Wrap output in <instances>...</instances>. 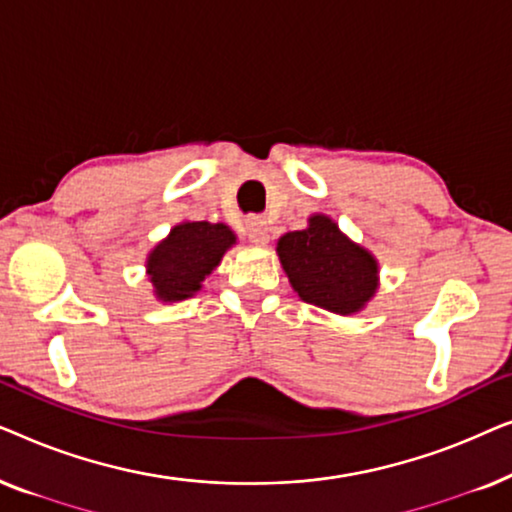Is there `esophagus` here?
<instances>
[{
  "label": "esophagus",
  "mask_w": 512,
  "mask_h": 512,
  "mask_svg": "<svg viewBox=\"0 0 512 512\" xmlns=\"http://www.w3.org/2000/svg\"><path fill=\"white\" fill-rule=\"evenodd\" d=\"M247 235L254 244H265V242H268V226H265L263 219H249L247 221Z\"/></svg>",
  "instance_id": "1"
}]
</instances>
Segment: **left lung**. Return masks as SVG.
<instances>
[{"mask_svg":"<svg viewBox=\"0 0 512 512\" xmlns=\"http://www.w3.org/2000/svg\"><path fill=\"white\" fill-rule=\"evenodd\" d=\"M277 254L298 296L328 312H359L377 291L375 258L349 242L328 216H312L310 228L286 233Z\"/></svg>","mask_w":512,"mask_h":512,"instance_id":"8db88e82","label":"left lung"}]
</instances>
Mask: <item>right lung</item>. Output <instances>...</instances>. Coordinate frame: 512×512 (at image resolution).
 <instances>
[{
	"mask_svg": "<svg viewBox=\"0 0 512 512\" xmlns=\"http://www.w3.org/2000/svg\"><path fill=\"white\" fill-rule=\"evenodd\" d=\"M233 244V230L223 223L191 221L174 226L146 263L156 296L165 303L193 296Z\"/></svg>",
	"mask_w": 512,
	"mask_h": 512,
	"instance_id": "1",
	"label": "right lung"
}]
</instances>
